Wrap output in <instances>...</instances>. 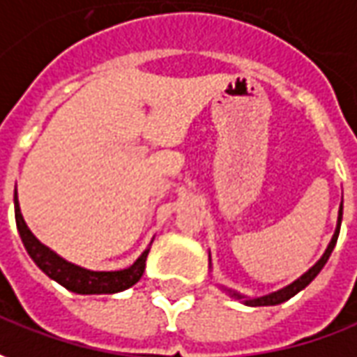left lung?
<instances>
[{"mask_svg":"<svg viewBox=\"0 0 357 357\" xmlns=\"http://www.w3.org/2000/svg\"><path fill=\"white\" fill-rule=\"evenodd\" d=\"M340 221H342V208H340V218H338V227H336V233H334L333 241H331V245H328V249H326V252L323 255V258L314 264L309 272H305L303 276L299 278L297 282H294L291 286L284 287V289H280V291H276V294H270V296H264V297H258V299H247L245 303L247 305H252V307H260V305H278V303H284V301H287L289 297H294L297 294V291H301L303 287H307L311 282H313L314 278H317V274L323 270V266L326 264V260H328V257H331V252H333L334 245H336V239H338V233H340ZM233 297H241L237 296V294H231Z\"/></svg>","mask_w":357,"mask_h":357,"instance_id":"left-lung-1","label":"left lung"}]
</instances>
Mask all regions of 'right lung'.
<instances>
[{
    "instance_id": "obj_1",
    "label": "right lung",
    "mask_w": 357,
    "mask_h": 357,
    "mask_svg": "<svg viewBox=\"0 0 357 357\" xmlns=\"http://www.w3.org/2000/svg\"><path fill=\"white\" fill-rule=\"evenodd\" d=\"M15 221H17V229L23 239V245L29 257L33 258L34 264L43 270L44 274L52 280H56L58 284L70 289L73 294H83V296H93V294H118L124 291L128 287H132L144 274L146 268L147 250L137 258L136 262L126 270H118V272H91L85 268L75 266L71 262H66L63 258L54 255L48 247H44L40 241L34 237L31 229L26 227L19 202H17V192H15Z\"/></svg>"
}]
</instances>
